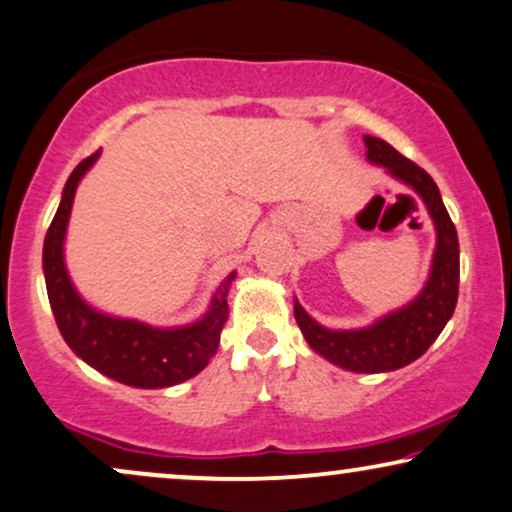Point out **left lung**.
Here are the masks:
<instances>
[{
  "label": "left lung",
  "mask_w": 512,
  "mask_h": 512,
  "mask_svg": "<svg viewBox=\"0 0 512 512\" xmlns=\"http://www.w3.org/2000/svg\"><path fill=\"white\" fill-rule=\"evenodd\" d=\"M369 162L383 164L390 174L411 185L423 197L437 228V249L430 280L421 296L407 308L378 320L374 327L357 331H331L317 324L301 305L294 315L305 341L329 362L360 374L393 371L414 362L433 345L444 324L454 315L459 298V235L444 209L440 190L428 171L400 155L393 145L376 136H364Z\"/></svg>",
  "instance_id": "left-lung-1"
}]
</instances>
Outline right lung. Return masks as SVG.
<instances>
[{
    "label": "right lung",
    "mask_w": 512,
    "mask_h": 512,
    "mask_svg": "<svg viewBox=\"0 0 512 512\" xmlns=\"http://www.w3.org/2000/svg\"><path fill=\"white\" fill-rule=\"evenodd\" d=\"M98 150L77 164L65 183L61 207L44 237V277L49 303L65 343L101 374L134 388H167L183 383L207 367L221 343L228 320V287L232 275L216 291L204 320L181 329H152L134 320L96 313L77 296L63 263V237L79 178L96 162Z\"/></svg>",
    "instance_id": "1"
}]
</instances>
